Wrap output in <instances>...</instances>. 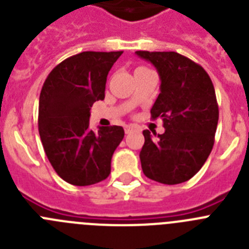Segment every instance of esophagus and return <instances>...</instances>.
<instances>
[{
	"label": "esophagus",
	"mask_w": 249,
	"mask_h": 249,
	"mask_svg": "<svg viewBox=\"0 0 249 249\" xmlns=\"http://www.w3.org/2000/svg\"><path fill=\"white\" fill-rule=\"evenodd\" d=\"M135 129V126H124V132L126 133H129V132H132Z\"/></svg>",
	"instance_id": "1"
}]
</instances>
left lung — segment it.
<instances>
[{
  "instance_id": "1",
  "label": "left lung",
  "mask_w": 249,
  "mask_h": 249,
  "mask_svg": "<svg viewBox=\"0 0 249 249\" xmlns=\"http://www.w3.org/2000/svg\"><path fill=\"white\" fill-rule=\"evenodd\" d=\"M155 66L160 80L152 118L163 121L164 133L143 131L140 160L144 176L163 184L186 182L198 172L214 144L218 105L203 67L177 52L136 51ZM156 136V133H153Z\"/></svg>"
}]
</instances>
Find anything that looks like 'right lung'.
<instances>
[{"label": "right lung", "mask_w": 249, "mask_h": 249, "mask_svg": "<svg viewBox=\"0 0 249 249\" xmlns=\"http://www.w3.org/2000/svg\"><path fill=\"white\" fill-rule=\"evenodd\" d=\"M81 52L57 65L39 94L38 132L50 163L63 181L91 186L108 177L121 126L89 128L91 107L105 98L107 74L122 54Z\"/></svg>", "instance_id": "obj_1"}]
</instances>
